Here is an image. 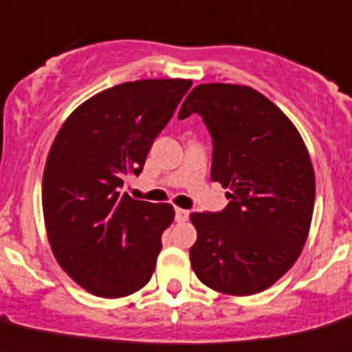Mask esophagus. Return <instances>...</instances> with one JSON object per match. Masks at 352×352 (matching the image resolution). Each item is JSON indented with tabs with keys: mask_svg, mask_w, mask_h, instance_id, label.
Here are the masks:
<instances>
[{
	"mask_svg": "<svg viewBox=\"0 0 352 352\" xmlns=\"http://www.w3.org/2000/svg\"><path fill=\"white\" fill-rule=\"evenodd\" d=\"M174 213H176V221L178 222H185L188 219V215H190L188 210H183V208H174Z\"/></svg>",
	"mask_w": 352,
	"mask_h": 352,
	"instance_id": "34e87169",
	"label": "esophagus"
}]
</instances>
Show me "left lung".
<instances>
[{
    "label": "left lung",
    "mask_w": 352,
    "mask_h": 352,
    "mask_svg": "<svg viewBox=\"0 0 352 352\" xmlns=\"http://www.w3.org/2000/svg\"><path fill=\"white\" fill-rule=\"evenodd\" d=\"M199 113L212 137V179L230 199L221 212L192 213L190 263L206 287L251 296L296 263L315 203L310 155L296 126L251 87L205 83L178 119Z\"/></svg>",
    "instance_id": "left-lung-1"
}]
</instances>
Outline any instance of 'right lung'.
I'll return each instance as SVG.
<instances>
[{
	"instance_id": "1",
	"label": "right lung",
	"mask_w": 352,
	"mask_h": 352,
	"mask_svg": "<svg viewBox=\"0 0 352 352\" xmlns=\"http://www.w3.org/2000/svg\"><path fill=\"white\" fill-rule=\"evenodd\" d=\"M190 80H139L87 99L47 155L42 210L56 262L99 297H124L151 279L174 208L122 194Z\"/></svg>"
}]
</instances>
